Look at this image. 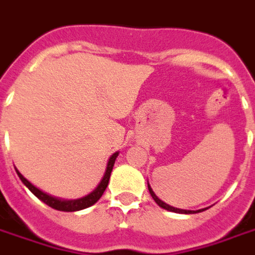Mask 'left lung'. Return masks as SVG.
Returning a JSON list of instances; mask_svg holds the SVG:
<instances>
[{"instance_id": "8db88e82", "label": "left lung", "mask_w": 255, "mask_h": 255, "mask_svg": "<svg viewBox=\"0 0 255 255\" xmlns=\"http://www.w3.org/2000/svg\"><path fill=\"white\" fill-rule=\"evenodd\" d=\"M148 191L149 194H151V197L153 198V201L156 202L162 209L164 210H168V211H172V213H179V214H195V213H201V211H205L206 209H202V210H197V211H190V210H182V209H176V207H172V206L167 205V203H164L163 201H160L156 195H155V192L152 191V188H151V186L148 184Z\"/></svg>"}]
</instances>
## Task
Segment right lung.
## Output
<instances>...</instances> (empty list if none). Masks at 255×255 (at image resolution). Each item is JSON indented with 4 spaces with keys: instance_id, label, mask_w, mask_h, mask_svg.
<instances>
[{
    "instance_id": "right-lung-1",
    "label": "right lung",
    "mask_w": 255,
    "mask_h": 255,
    "mask_svg": "<svg viewBox=\"0 0 255 255\" xmlns=\"http://www.w3.org/2000/svg\"><path fill=\"white\" fill-rule=\"evenodd\" d=\"M118 155H119V152H115L114 155L110 158L108 164H107L106 174H104V176H103L102 182L99 183V186H97V187L95 188L91 194H88L87 197H83L80 198V199H73V201H63V199H57V198L50 197V195H48V194H45V192H42L41 190H38L37 187H34L29 180L25 179L24 176L21 175V172H19L17 168H15V172H17V175L19 176L21 182H22V183H24L25 186H26V187H28L29 190H30V191H32L33 194L40 199V201L46 203L49 207H52V209L54 210H58V211H79V210L87 209V207H89V206L95 205V203L102 198V195L104 194V191H106L107 186H108V182H110L111 172H112L115 160H116V158H118Z\"/></svg>"
}]
</instances>
